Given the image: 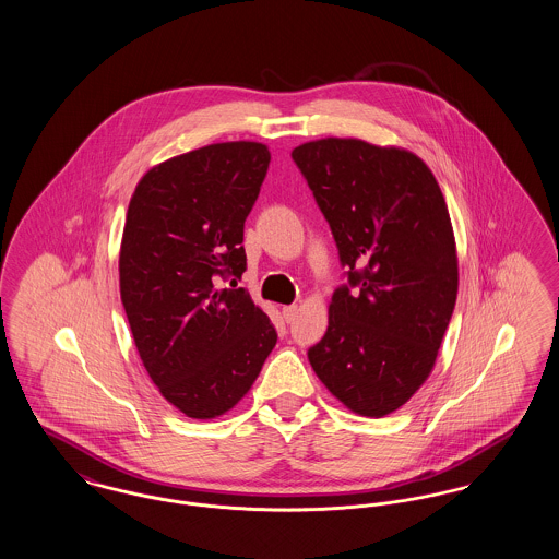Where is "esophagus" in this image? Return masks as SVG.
Instances as JSON below:
<instances>
[{"label": "esophagus", "instance_id": "34e87169", "mask_svg": "<svg viewBox=\"0 0 559 559\" xmlns=\"http://www.w3.org/2000/svg\"><path fill=\"white\" fill-rule=\"evenodd\" d=\"M283 317H285L287 322H292V320L297 317V306H285V308H283Z\"/></svg>", "mask_w": 559, "mask_h": 559}]
</instances>
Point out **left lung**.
<instances>
[{
	"mask_svg": "<svg viewBox=\"0 0 559 559\" xmlns=\"http://www.w3.org/2000/svg\"><path fill=\"white\" fill-rule=\"evenodd\" d=\"M292 157L349 267L308 360L352 413L385 417L426 383L454 310L459 262L444 194L426 163L399 146L320 138Z\"/></svg>",
	"mask_w": 559,
	"mask_h": 559,
	"instance_id": "left-lung-1",
	"label": "left lung"
}]
</instances>
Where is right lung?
Masks as SVG:
<instances>
[{
	"mask_svg": "<svg viewBox=\"0 0 559 559\" xmlns=\"http://www.w3.org/2000/svg\"><path fill=\"white\" fill-rule=\"evenodd\" d=\"M262 142H217L151 167L130 199L119 292L140 360L160 396L215 419L251 390L276 331L245 289L242 228L266 178Z\"/></svg>",
	"mask_w": 559,
	"mask_h": 559,
	"instance_id": "add662e5",
	"label": "right lung"
}]
</instances>
